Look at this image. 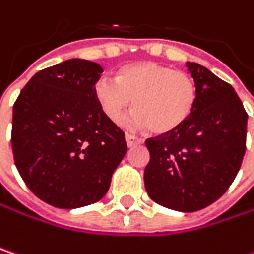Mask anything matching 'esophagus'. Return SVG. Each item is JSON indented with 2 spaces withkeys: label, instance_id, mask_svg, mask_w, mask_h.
Listing matches in <instances>:
<instances>
[{
  "label": "esophagus",
  "instance_id": "1",
  "mask_svg": "<svg viewBox=\"0 0 254 254\" xmlns=\"http://www.w3.org/2000/svg\"><path fill=\"white\" fill-rule=\"evenodd\" d=\"M125 139H127V147H133V145H138V144H142V142H144V141H142V138H138V136L130 135V133H127Z\"/></svg>",
  "mask_w": 254,
  "mask_h": 254
}]
</instances>
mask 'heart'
Here are the masks:
<instances>
[{
    "label": "heart",
    "mask_w": 254,
    "mask_h": 254,
    "mask_svg": "<svg viewBox=\"0 0 254 254\" xmlns=\"http://www.w3.org/2000/svg\"><path fill=\"white\" fill-rule=\"evenodd\" d=\"M94 98L101 113L113 124L122 121L132 103L135 110L127 116L129 127L168 133L181 127L192 113L197 85L182 70L153 62H136L121 67L115 80L97 79Z\"/></svg>",
    "instance_id": "heart-1"
}]
</instances>
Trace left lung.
<instances>
[{
  "label": "left lung",
  "mask_w": 254,
  "mask_h": 254,
  "mask_svg": "<svg viewBox=\"0 0 254 254\" xmlns=\"http://www.w3.org/2000/svg\"><path fill=\"white\" fill-rule=\"evenodd\" d=\"M197 103L177 129L150 138L145 190L157 204L197 212L215 203L235 179L244 153L247 113L235 89L198 63L187 62Z\"/></svg>",
  "instance_id": "left-lung-1"
}]
</instances>
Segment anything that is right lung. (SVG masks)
Here are the masks:
<instances>
[{
  "instance_id": "obj_1",
  "label": "right lung",
  "mask_w": 254,
  "mask_h": 254,
  "mask_svg": "<svg viewBox=\"0 0 254 254\" xmlns=\"http://www.w3.org/2000/svg\"><path fill=\"white\" fill-rule=\"evenodd\" d=\"M103 67L70 59L30 77L13 107L16 168L42 201L77 209L101 200L127 154L125 133L94 98Z\"/></svg>"
}]
</instances>
